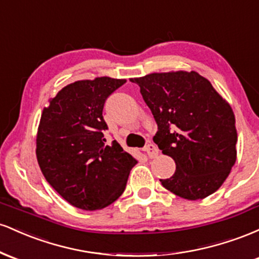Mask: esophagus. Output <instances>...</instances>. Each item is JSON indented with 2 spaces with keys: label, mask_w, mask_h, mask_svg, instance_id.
<instances>
[{
  "label": "esophagus",
  "mask_w": 259,
  "mask_h": 259,
  "mask_svg": "<svg viewBox=\"0 0 259 259\" xmlns=\"http://www.w3.org/2000/svg\"><path fill=\"white\" fill-rule=\"evenodd\" d=\"M146 151H147V154L150 158H156L159 153L158 148H157V146L154 144H148L146 146Z\"/></svg>",
  "instance_id": "34e87169"
}]
</instances>
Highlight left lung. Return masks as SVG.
<instances>
[{
    "label": "left lung",
    "instance_id": "1",
    "mask_svg": "<svg viewBox=\"0 0 259 259\" xmlns=\"http://www.w3.org/2000/svg\"><path fill=\"white\" fill-rule=\"evenodd\" d=\"M140 86L158 125L154 144L177 164L162 185L185 200H202L223 185L236 162L233 109L196 72L152 73L130 79Z\"/></svg>",
    "mask_w": 259,
    "mask_h": 259
}]
</instances>
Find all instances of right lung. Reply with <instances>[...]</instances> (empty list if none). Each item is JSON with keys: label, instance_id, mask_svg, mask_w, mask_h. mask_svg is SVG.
I'll return each mask as SVG.
<instances>
[{"label": "right lung", "instance_id": "obj_1", "mask_svg": "<svg viewBox=\"0 0 259 259\" xmlns=\"http://www.w3.org/2000/svg\"><path fill=\"white\" fill-rule=\"evenodd\" d=\"M125 79L101 76L64 86L41 114L36 157L44 177L80 209H102L119 198L138 163L117 141L106 145L102 111Z\"/></svg>", "mask_w": 259, "mask_h": 259}]
</instances>
